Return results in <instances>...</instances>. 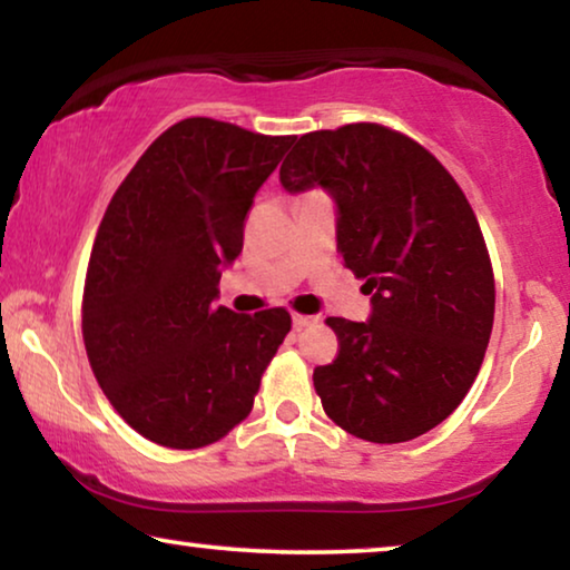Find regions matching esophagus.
Listing matches in <instances>:
<instances>
[{
  "instance_id": "esophagus-1",
  "label": "esophagus",
  "mask_w": 570,
  "mask_h": 570,
  "mask_svg": "<svg viewBox=\"0 0 570 570\" xmlns=\"http://www.w3.org/2000/svg\"><path fill=\"white\" fill-rule=\"evenodd\" d=\"M316 316H303V314H293V326L295 330H306V326H314Z\"/></svg>"
}]
</instances>
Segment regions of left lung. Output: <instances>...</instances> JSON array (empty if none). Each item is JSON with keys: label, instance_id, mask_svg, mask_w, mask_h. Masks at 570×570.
Instances as JSON below:
<instances>
[{"label": "left lung", "instance_id": "1", "mask_svg": "<svg viewBox=\"0 0 570 570\" xmlns=\"http://www.w3.org/2000/svg\"><path fill=\"white\" fill-rule=\"evenodd\" d=\"M279 181L330 191L337 252L373 306L368 322L326 318L340 353L314 371L324 412L371 443L428 433L462 404L493 332V267L464 191L423 145L381 124L308 131Z\"/></svg>", "mask_w": 570, "mask_h": 570}]
</instances>
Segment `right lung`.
<instances>
[{
  "mask_svg": "<svg viewBox=\"0 0 570 570\" xmlns=\"http://www.w3.org/2000/svg\"><path fill=\"white\" fill-rule=\"evenodd\" d=\"M293 137L194 116L129 170L92 244L82 295L90 368L114 410L168 449L220 441L254 407L291 314L215 306L254 194Z\"/></svg>",
  "mask_w": 570,
  "mask_h": 570,
  "instance_id": "1",
  "label": "right lung"
}]
</instances>
